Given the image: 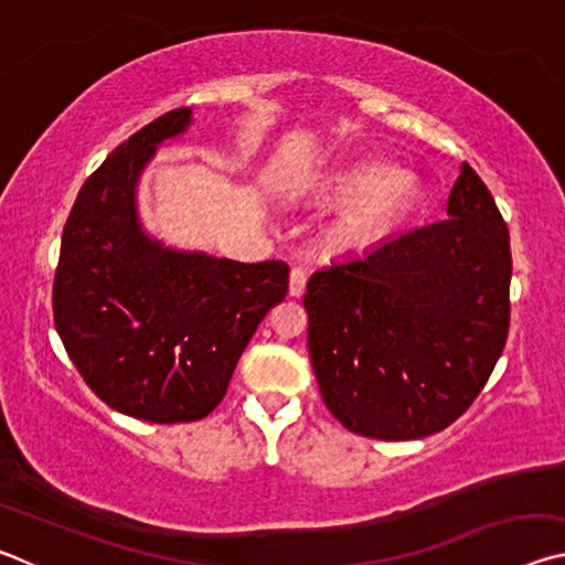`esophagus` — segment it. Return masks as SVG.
I'll return each instance as SVG.
<instances>
[{
    "instance_id": "obj_1",
    "label": "esophagus",
    "mask_w": 565,
    "mask_h": 565,
    "mask_svg": "<svg viewBox=\"0 0 565 565\" xmlns=\"http://www.w3.org/2000/svg\"><path fill=\"white\" fill-rule=\"evenodd\" d=\"M306 291V271L303 269H291L289 274V294L301 296Z\"/></svg>"
}]
</instances>
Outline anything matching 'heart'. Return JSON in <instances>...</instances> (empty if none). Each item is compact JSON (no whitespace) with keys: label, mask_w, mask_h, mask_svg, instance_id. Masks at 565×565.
<instances>
[{"label":"heart","mask_w":565,"mask_h":565,"mask_svg":"<svg viewBox=\"0 0 565 565\" xmlns=\"http://www.w3.org/2000/svg\"><path fill=\"white\" fill-rule=\"evenodd\" d=\"M321 191L339 212L323 226L321 238L333 252H366L398 226L420 194V181L408 169L388 167L376 159H356L331 169Z\"/></svg>","instance_id":"1"}]
</instances>
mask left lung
<instances>
[{
	"label": "left lung",
	"mask_w": 565,
	"mask_h": 565,
	"mask_svg": "<svg viewBox=\"0 0 565 565\" xmlns=\"http://www.w3.org/2000/svg\"><path fill=\"white\" fill-rule=\"evenodd\" d=\"M444 222L311 274L309 356L353 434L441 431L481 394L509 337L511 242L491 191L461 164Z\"/></svg>",
	"instance_id": "1"
}]
</instances>
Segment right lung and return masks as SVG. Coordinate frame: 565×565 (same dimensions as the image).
<instances>
[{
	"mask_svg": "<svg viewBox=\"0 0 565 565\" xmlns=\"http://www.w3.org/2000/svg\"><path fill=\"white\" fill-rule=\"evenodd\" d=\"M167 111L84 181L62 234L54 327L104 404L151 424L212 414L256 327L289 291L284 262H232L151 236L139 179L157 149L191 127Z\"/></svg>",
	"mask_w": 565,
	"mask_h": 565,
	"instance_id": "add662e5",
	"label": "right lung"
}]
</instances>
